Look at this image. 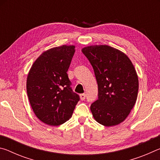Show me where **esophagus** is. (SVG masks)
Listing matches in <instances>:
<instances>
[{
  "label": "esophagus",
  "instance_id": "34e87169",
  "mask_svg": "<svg viewBox=\"0 0 160 160\" xmlns=\"http://www.w3.org/2000/svg\"><path fill=\"white\" fill-rule=\"evenodd\" d=\"M80 97L81 100H85V97H86V94H80Z\"/></svg>",
  "mask_w": 160,
  "mask_h": 160
}]
</instances>
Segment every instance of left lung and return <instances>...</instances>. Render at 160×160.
Wrapping results in <instances>:
<instances>
[{
	"label": "left lung",
	"mask_w": 160,
	"mask_h": 160,
	"mask_svg": "<svg viewBox=\"0 0 160 160\" xmlns=\"http://www.w3.org/2000/svg\"><path fill=\"white\" fill-rule=\"evenodd\" d=\"M83 53L92 66L98 85V99L90 109L94 118L105 126L125 120L136 102L138 78L125 53L107 45L90 46Z\"/></svg>",
	"instance_id": "left-lung-1"
}]
</instances>
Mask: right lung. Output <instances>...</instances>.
<instances>
[{
    "label": "right lung",
    "instance_id": "right-lung-1",
    "mask_svg": "<svg viewBox=\"0 0 160 160\" xmlns=\"http://www.w3.org/2000/svg\"><path fill=\"white\" fill-rule=\"evenodd\" d=\"M75 51L72 45L50 48L38 57L28 73L29 103L37 117L47 125L68 121L80 100L67 74Z\"/></svg>",
    "mask_w": 160,
    "mask_h": 160
}]
</instances>
